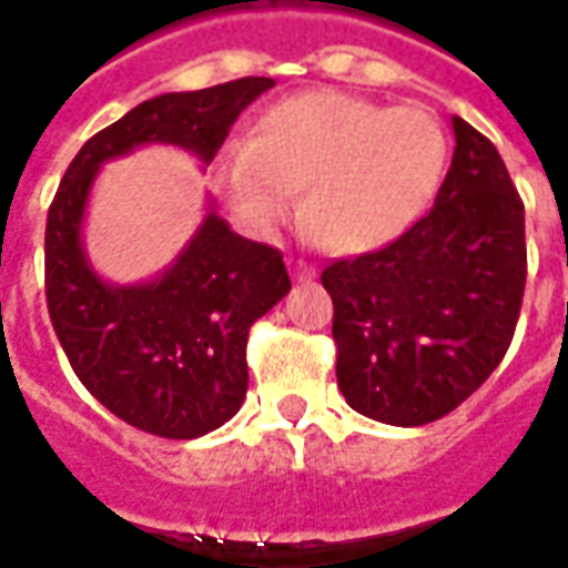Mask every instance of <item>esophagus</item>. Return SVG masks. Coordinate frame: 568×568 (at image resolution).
I'll use <instances>...</instances> for the list:
<instances>
[{
  "label": "esophagus",
  "instance_id": "obj_1",
  "mask_svg": "<svg viewBox=\"0 0 568 568\" xmlns=\"http://www.w3.org/2000/svg\"><path fill=\"white\" fill-rule=\"evenodd\" d=\"M293 275H296V278L300 281H305V278H314V268L308 266V263H293Z\"/></svg>",
  "mask_w": 568,
  "mask_h": 568
}]
</instances>
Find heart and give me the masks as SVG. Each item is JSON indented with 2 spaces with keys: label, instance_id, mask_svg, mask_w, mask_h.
<instances>
[{
  "label": "heart",
  "instance_id": "1",
  "mask_svg": "<svg viewBox=\"0 0 568 568\" xmlns=\"http://www.w3.org/2000/svg\"><path fill=\"white\" fill-rule=\"evenodd\" d=\"M449 168V138L425 106H383L338 89L268 104L248 143H230L212 179L245 227L302 219L332 251H374L398 239L434 203Z\"/></svg>",
  "mask_w": 568,
  "mask_h": 568
}]
</instances>
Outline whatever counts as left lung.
<instances>
[{
  "label": "left lung",
  "instance_id": "8db88e82",
  "mask_svg": "<svg viewBox=\"0 0 568 568\" xmlns=\"http://www.w3.org/2000/svg\"><path fill=\"white\" fill-rule=\"evenodd\" d=\"M455 155L428 215L359 257L323 268L338 386L368 419H443L491 377L527 284L524 203L500 152L452 116Z\"/></svg>",
  "mask_w": 568,
  "mask_h": 568
}]
</instances>
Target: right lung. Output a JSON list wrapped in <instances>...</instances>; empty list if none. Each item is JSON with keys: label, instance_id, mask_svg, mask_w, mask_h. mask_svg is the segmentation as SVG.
<instances>
[{"label": "right lung", "instance_id": "add662e5", "mask_svg": "<svg viewBox=\"0 0 568 568\" xmlns=\"http://www.w3.org/2000/svg\"><path fill=\"white\" fill-rule=\"evenodd\" d=\"M272 87L268 77H242L149 98L83 143L50 203V323L80 383L131 428L194 440L233 419L248 392V332L287 296L290 275L278 248L209 212L161 278L104 284L80 242L89 187L104 161L143 143H176L209 164L239 113Z\"/></svg>", "mask_w": 568, "mask_h": 568}]
</instances>
